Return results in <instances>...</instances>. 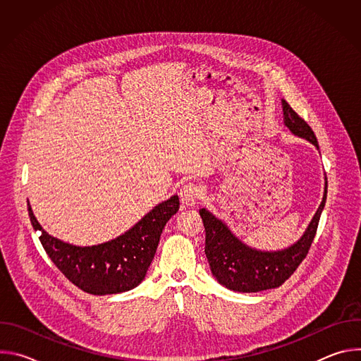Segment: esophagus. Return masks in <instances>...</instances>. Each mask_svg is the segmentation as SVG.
I'll return each mask as SVG.
<instances>
[{
  "mask_svg": "<svg viewBox=\"0 0 361 361\" xmlns=\"http://www.w3.org/2000/svg\"><path fill=\"white\" fill-rule=\"evenodd\" d=\"M202 195V190L197 185V184H185L181 190H180V197L183 204L188 205V207H194L197 204V201L201 198Z\"/></svg>",
  "mask_w": 361,
  "mask_h": 361,
  "instance_id": "esophagus-1",
  "label": "esophagus"
}]
</instances>
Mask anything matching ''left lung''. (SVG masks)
<instances>
[{
    "label": "left lung",
    "instance_id": "8db88e82",
    "mask_svg": "<svg viewBox=\"0 0 361 361\" xmlns=\"http://www.w3.org/2000/svg\"><path fill=\"white\" fill-rule=\"evenodd\" d=\"M283 102L284 124L298 137L310 141L319 148L314 131L291 107L286 99ZM327 197H324L317 213L302 237L291 247L281 251H257L243 244L228 227L205 209L200 216L205 228V255L217 281L230 290L240 293H257L280 287L297 270L305 259L316 237L322 212Z\"/></svg>",
    "mask_w": 361,
    "mask_h": 361
}]
</instances>
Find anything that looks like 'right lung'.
Segmentation results:
<instances>
[{"mask_svg":"<svg viewBox=\"0 0 361 361\" xmlns=\"http://www.w3.org/2000/svg\"><path fill=\"white\" fill-rule=\"evenodd\" d=\"M173 195L145 214L133 228L104 244L77 247L42 230L28 204V216L56 267L78 288L94 295L117 294L137 287L147 274L166 223L178 212Z\"/></svg>","mask_w":361,"mask_h":361,"instance_id":"1","label":"right lung"}]
</instances>
